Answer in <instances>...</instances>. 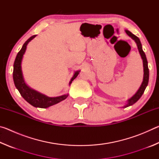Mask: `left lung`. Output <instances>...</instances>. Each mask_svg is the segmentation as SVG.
I'll return each instance as SVG.
<instances>
[{"label":"left lung","instance_id":"left-lung-1","mask_svg":"<svg viewBox=\"0 0 159 159\" xmlns=\"http://www.w3.org/2000/svg\"><path fill=\"white\" fill-rule=\"evenodd\" d=\"M126 34H127L129 36L131 37L133 39L135 43H137V46H138L139 52L140 54L141 57L142 59V61H143V66H144V77H143V81L142 83V85L140 87H139V90H138L134 95L131 98H130L128 100V103L126 105L124 106V107H128L129 106L133 105V104L135 103L136 102H138V99L141 98L142 95H143V93L144 92L145 89H146L147 86L148 85V82H149V68H148V62H147V60L146 57V55H145V53L144 52L143 50H142V44L141 42L139 41V38L137 37L136 36H134V34L131 33L130 31H129L128 30H125Z\"/></svg>","mask_w":159,"mask_h":159}]
</instances>
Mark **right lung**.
I'll return each mask as SVG.
<instances>
[{"mask_svg": "<svg viewBox=\"0 0 159 159\" xmlns=\"http://www.w3.org/2000/svg\"><path fill=\"white\" fill-rule=\"evenodd\" d=\"M36 36V35H34V36L29 38L27 41L24 43L22 48L20 50V52L17 53V57H16L14 62V68H13V80H14L15 87L17 88V89L19 90L20 95L22 96V98L26 102H29V104L35 107L48 108V107L57 104L61 101L65 99L69 95L68 94H66V95L55 97V98H49V97L43 94H41L37 92L35 90L31 89V88H29L25 83L23 79L22 71H21V60H22L23 55L26 51V45ZM79 72L80 71H77L75 72L74 76L71 78V80H70L69 85H71L72 81L77 77Z\"/></svg>", "mask_w": 159, "mask_h": 159, "instance_id": "add662e5", "label": "right lung"}]
</instances>
